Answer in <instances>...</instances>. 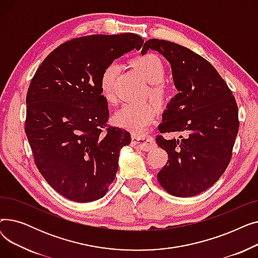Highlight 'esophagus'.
I'll return each mask as SVG.
<instances>
[{
  "label": "esophagus",
  "mask_w": 258,
  "mask_h": 258,
  "mask_svg": "<svg viewBox=\"0 0 258 258\" xmlns=\"http://www.w3.org/2000/svg\"><path fill=\"white\" fill-rule=\"evenodd\" d=\"M132 144L134 147L139 148L141 151L148 152L155 147V140L151 136H134Z\"/></svg>",
  "instance_id": "esophagus-1"
}]
</instances>
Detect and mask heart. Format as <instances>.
I'll use <instances>...</instances> for the list:
<instances>
[{
	"mask_svg": "<svg viewBox=\"0 0 258 258\" xmlns=\"http://www.w3.org/2000/svg\"><path fill=\"white\" fill-rule=\"evenodd\" d=\"M132 67L148 84L150 95L156 102H162L166 96V89L161 83L165 75V68L161 58L154 53L135 57L131 61ZM120 67L117 62L107 64L100 75V92L108 103H114L116 96V78ZM157 117L156 107L146 104H124L117 110L113 116L114 123L134 134H141Z\"/></svg>",
	"mask_w": 258,
	"mask_h": 258,
	"instance_id": "obj_1",
	"label": "heart"
}]
</instances>
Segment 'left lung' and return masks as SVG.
Returning <instances> with one entry per match:
<instances>
[{"label":"left lung","instance_id":"left-lung-1","mask_svg":"<svg viewBox=\"0 0 258 258\" xmlns=\"http://www.w3.org/2000/svg\"><path fill=\"white\" fill-rule=\"evenodd\" d=\"M148 50L170 63L179 92L167 103L158 127L160 133L181 134L178 139H156L169 159L158 181L171 196L194 197L218 181L231 160L239 126L237 104L214 67L190 49L152 38L142 55Z\"/></svg>","mask_w":258,"mask_h":258}]
</instances>
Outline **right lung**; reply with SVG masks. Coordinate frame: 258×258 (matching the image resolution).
Here are the masks:
<instances>
[{"label": "right lung", "mask_w": 258, "mask_h": 258, "mask_svg": "<svg viewBox=\"0 0 258 258\" xmlns=\"http://www.w3.org/2000/svg\"><path fill=\"white\" fill-rule=\"evenodd\" d=\"M134 33L73 38L39 66L26 98V135L35 164L55 190L78 203L102 198L115 179L131 135L102 128L108 120L100 75L115 59L143 45Z\"/></svg>", "instance_id": "add662e5"}]
</instances>
